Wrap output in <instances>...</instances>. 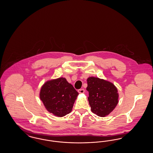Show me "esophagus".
<instances>
[{
	"instance_id": "obj_1",
	"label": "esophagus",
	"mask_w": 153,
	"mask_h": 153,
	"mask_svg": "<svg viewBox=\"0 0 153 153\" xmlns=\"http://www.w3.org/2000/svg\"><path fill=\"white\" fill-rule=\"evenodd\" d=\"M84 92H85V90L84 89H80L78 90V92L79 94H83L84 93Z\"/></svg>"
}]
</instances>
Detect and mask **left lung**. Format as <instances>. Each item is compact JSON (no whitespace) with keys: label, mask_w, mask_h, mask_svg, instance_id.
<instances>
[{"label":"left lung","mask_w":153,"mask_h":153,"mask_svg":"<svg viewBox=\"0 0 153 153\" xmlns=\"http://www.w3.org/2000/svg\"><path fill=\"white\" fill-rule=\"evenodd\" d=\"M87 84L88 99L92 112L99 117L108 115L118 103L117 88L109 81L94 77L88 78Z\"/></svg>","instance_id":"1"}]
</instances>
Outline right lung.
<instances>
[{
  "label": "right lung",
  "instance_id": "right-lung-1",
  "mask_svg": "<svg viewBox=\"0 0 153 153\" xmlns=\"http://www.w3.org/2000/svg\"><path fill=\"white\" fill-rule=\"evenodd\" d=\"M79 93L65 78L47 81L41 88L40 99L47 110L62 117L69 114Z\"/></svg>",
  "mask_w": 153,
  "mask_h": 153
}]
</instances>
